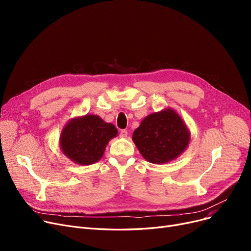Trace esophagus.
Masks as SVG:
<instances>
[{"label":"esophagus","instance_id":"1","mask_svg":"<svg viewBox=\"0 0 251 251\" xmlns=\"http://www.w3.org/2000/svg\"><path fill=\"white\" fill-rule=\"evenodd\" d=\"M128 136V131L127 130H121L120 131V137L126 138Z\"/></svg>","mask_w":251,"mask_h":251}]
</instances>
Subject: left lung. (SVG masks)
Wrapping results in <instances>:
<instances>
[{"label": "left lung", "mask_w": 251, "mask_h": 251, "mask_svg": "<svg viewBox=\"0 0 251 251\" xmlns=\"http://www.w3.org/2000/svg\"><path fill=\"white\" fill-rule=\"evenodd\" d=\"M132 139L144 159L160 165L177 159L187 149L190 132L181 117L168 108L144 118Z\"/></svg>", "instance_id": "obj_1"}]
</instances>
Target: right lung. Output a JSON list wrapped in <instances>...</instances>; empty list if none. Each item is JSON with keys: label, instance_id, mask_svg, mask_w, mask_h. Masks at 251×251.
Listing matches in <instances>:
<instances>
[{"label": "right lung", "instance_id": "obj_1", "mask_svg": "<svg viewBox=\"0 0 251 251\" xmlns=\"http://www.w3.org/2000/svg\"><path fill=\"white\" fill-rule=\"evenodd\" d=\"M118 134L112 123L96 115H85L70 120L62 130L60 148L63 153L79 165L100 161L109 141Z\"/></svg>", "mask_w": 251, "mask_h": 251}]
</instances>
